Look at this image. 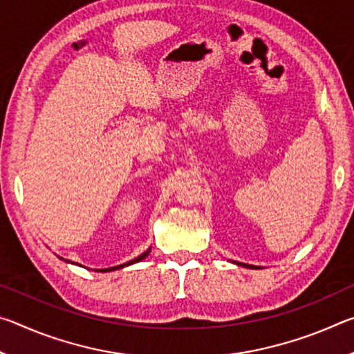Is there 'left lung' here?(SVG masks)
<instances>
[{"label":"left lung","instance_id":"left-lung-1","mask_svg":"<svg viewBox=\"0 0 354 354\" xmlns=\"http://www.w3.org/2000/svg\"><path fill=\"white\" fill-rule=\"evenodd\" d=\"M230 262H232V263H236V266H239V267H245V268H262V267H257V266H250V263H243V262H237V261H230Z\"/></svg>","mask_w":354,"mask_h":354}]
</instances>
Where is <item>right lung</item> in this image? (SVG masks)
<instances>
[{
	"label": "right lung",
	"instance_id": "right-lung-1",
	"mask_svg": "<svg viewBox=\"0 0 354 354\" xmlns=\"http://www.w3.org/2000/svg\"><path fill=\"white\" fill-rule=\"evenodd\" d=\"M149 251H151V248H148L145 253H142L140 256H137V257H134V259H131V261H128V262H124V263H122V266H117V267H111V268H100V270H97V272H101V273H106V272H113V270H120V268H124V267H128V266H133V263H137V262H140V261H143L145 259V257L149 254ZM59 259H62V261H65V262H68V263H75V262H71V261H68V259H64V257H61V256H57ZM75 266H80L81 267V263H75ZM84 267V266H82Z\"/></svg>",
	"mask_w": 354,
	"mask_h": 354
}]
</instances>
